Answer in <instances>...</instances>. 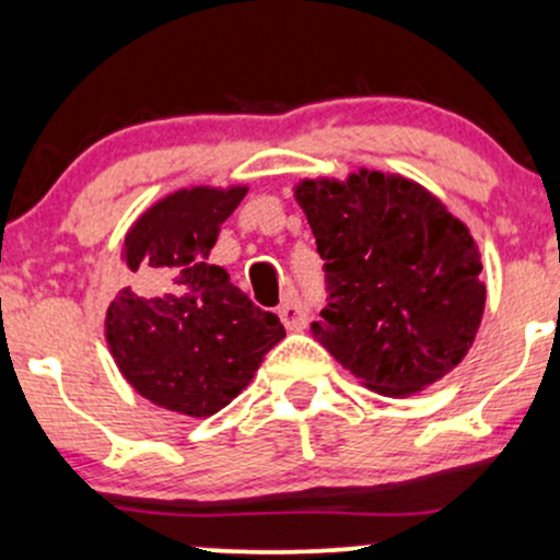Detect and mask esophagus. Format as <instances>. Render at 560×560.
Wrapping results in <instances>:
<instances>
[{
    "label": "esophagus",
    "instance_id": "1",
    "mask_svg": "<svg viewBox=\"0 0 560 560\" xmlns=\"http://www.w3.org/2000/svg\"><path fill=\"white\" fill-rule=\"evenodd\" d=\"M279 318L289 331H300L307 324V305L302 302L300 294H289L284 305L279 307Z\"/></svg>",
    "mask_w": 560,
    "mask_h": 560
}]
</instances>
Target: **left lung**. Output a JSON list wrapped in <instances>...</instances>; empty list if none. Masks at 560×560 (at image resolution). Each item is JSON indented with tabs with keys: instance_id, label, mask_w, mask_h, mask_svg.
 Masks as SVG:
<instances>
[{
	"instance_id": "1",
	"label": "left lung",
	"mask_w": 560,
	"mask_h": 560,
	"mask_svg": "<svg viewBox=\"0 0 560 560\" xmlns=\"http://www.w3.org/2000/svg\"><path fill=\"white\" fill-rule=\"evenodd\" d=\"M294 199L326 260L329 305L311 331L352 376L408 397L464 361L487 300L466 223L421 184L369 168L302 178Z\"/></svg>"
}]
</instances>
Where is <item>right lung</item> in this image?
<instances>
[{
    "label": "right lung",
    "instance_id": "1",
    "mask_svg": "<svg viewBox=\"0 0 560 560\" xmlns=\"http://www.w3.org/2000/svg\"><path fill=\"white\" fill-rule=\"evenodd\" d=\"M244 195L247 186H191L147 208L120 253L133 287L115 294L105 316L107 347L126 382L158 408L191 419L226 408L287 334L231 284L226 268L208 262ZM147 285L152 293L140 292Z\"/></svg>",
    "mask_w": 560,
    "mask_h": 560
}]
</instances>
